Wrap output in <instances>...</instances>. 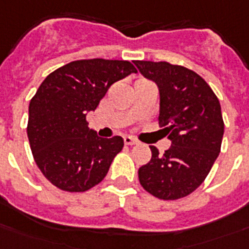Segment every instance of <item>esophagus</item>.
Instances as JSON below:
<instances>
[{"instance_id": "obj_1", "label": "esophagus", "mask_w": 249, "mask_h": 249, "mask_svg": "<svg viewBox=\"0 0 249 249\" xmlns=\"http://www.w3.org/2000/svg\"><path fill=\"white\" fill-rule=\"evenodd\" d=\"M124 144H126V146H135V144H138V142L134 138L124 137Z\"/></svg>"}]
</instances>
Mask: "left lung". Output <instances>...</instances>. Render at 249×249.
Masks as SVG:
<instances>
[{
  "mask_svg": "<svg viewBox=\"0 0 249 249\" xmlns=\"http://www.w3.org/2000/svg\"><path fill=\"white\" fill-rule=\"evenodd\" d=\"M134 63L159 87V123L172 143L163 155L150 146L151 160L139 168V182L158 199H182L204 182L220 152L224 134L220 102L210 85L187 67L164 61Z\"/></svg>",
  "mask_w": 249,
  "mask_h": 249,
  "instance_id": "obj_1",
  "label": "left lung"
}]
</instances>
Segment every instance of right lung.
<instances>
[{
	"instance_id": "obj_1",
	"label": "right lung",
	"mask_w": 249,
	"mask_h": 249,
	"mask_svg": "<svg viewBox=\"0 0 249 249\" xmlns=\"http://www.w3.org/2000/svg\"><path fill=\"white\" fill-rule=\"evenodd\" d=\"M137 69L119 59H78L50 72L29 105L28 138L43 177L67 192H85L101 183L123 139L99 138L86 114L108 87Z\"/></svg>"
}]
</instances>
